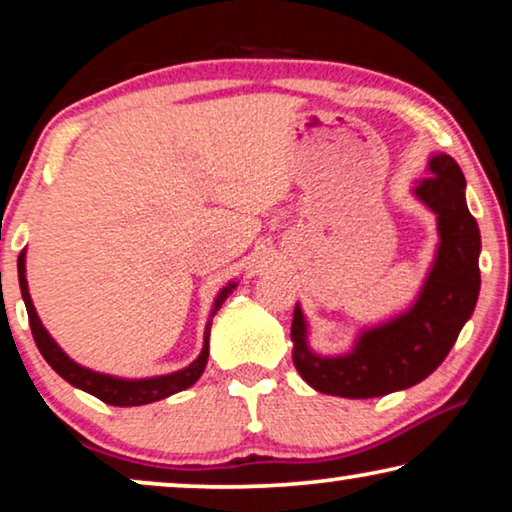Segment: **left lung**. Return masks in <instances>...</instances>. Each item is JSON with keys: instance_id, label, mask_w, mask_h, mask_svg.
I'll list each match as a JSON object with an SVG mask.
<instances>
[{"instance_id": "1", "label": "left lung", "mask_w": 512, "mask_h": 512, "mask_svg": "<svg viewBox=\"0 0 512 512\" xmlns=\"http://www.w3.org/2000/svg\"><path fill=\"white\" fill-rule=\"evenodd\" d=\"M431 174L412 195L436 214L438 247L429 275L408 310L363 328L352 349L319 354L296 303L291 324L293 366L312 389L342 398H375L426 380L457 342L480 293V228L466 205V179L447 153L429 158Z\"/></svg>"}]
</instances>
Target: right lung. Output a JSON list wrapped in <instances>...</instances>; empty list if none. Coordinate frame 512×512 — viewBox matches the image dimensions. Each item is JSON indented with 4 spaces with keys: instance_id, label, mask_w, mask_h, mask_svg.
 <instances>
[{
    "instance_id": "obj_1",
    "label": "right lung",
    "mask_w": 512,
    "mask_h": 512,
    "mask_svg": "<svg viewBox=\"0 0 512 512\" xmlns=\"http://www.w3.org/2000/svg\"><path fill=\"white\" fill-rule=\"evenodd\" d=\"M18 284L20 293H23L27 317H30V328L34 335V342H37L41 356H44L48 366H51L55 373H58L62 380H67L72 387L86 391V394L100 398L107 405H118V408H132V405H146L156 403L160 398H167L172 394H179L188 387H193L198 382V377L205 373L207 356H209V331H212V319L214 314L221 310V305L226 303V298L233 293L237 282H228L223 289L216 293L212 312H209V319L205 324V338H202V352L193 363H188L186 368L174 370V373L167 375H156V377H139V380H128V377H116L107 373H97V370H90L81 363L62 352V347L51 338V333L46 331L44 324H41L37 310H34L30 289H27V277H25V249L20 251L18 256Z\"/></svg>"
}]
</instances>
